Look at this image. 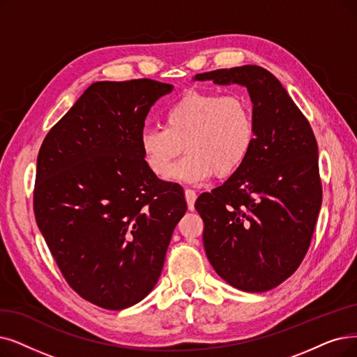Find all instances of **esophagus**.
Masks as SVG:
<instances>
[{"label": "esophagus", "mask_w": 357, "mask_h": 357, "mask_svg": "<svg viewBox=\"0 0 357 357\" xmlns=\"http://www.w3.org/2000/svg\"><path fill=\"white\" fill-rule=\"evenodd\" d=\"M184 196H186V202H188V208L190 211L195 209V201H196V193L190 189H186L184 190Z\"/></svg>", "instance_id": "obj_1"}]
</instances>
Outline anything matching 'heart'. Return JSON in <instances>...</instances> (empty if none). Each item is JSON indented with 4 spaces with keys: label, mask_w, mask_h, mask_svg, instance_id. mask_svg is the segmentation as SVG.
I'll use <instances>...</instances> for the list:
<instances>
[{
    "label": "heart",
    "mask_w": 357,
    "mask_h": 357,
    "mask_svg": "<svg viewBox=\"0 0 357 357\" xmlns=\"http://www.w3.org/2000/svg\"><path fill=\"white\" fill-rule=\"evenodd\" d=\"M165 127H145L139 145L156 176L184 149L186 156L167 171V178L201 184L213 174L227 177L249 158L256 139L253 109L243 95L192 91L165 111Z\"/></svg>",
    "instance_id": "heart-1"
}]
</instances>
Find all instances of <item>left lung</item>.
<instances>
[{
	"mask_svg": "<svg viewBox=\"0 0 357 357\" xmlns=\"http://www.w3.org/2000/svg\"><path fill=\"white\" fill-rule=\"evenodd\" d=\"M240 84L253 105L256 139L246 162L195 204L204 246L230 286L262 293L302 264L322 202L318 145L309 121L280 80L259 66L213 70L193 77Z\"/></svg>",
	"mask_w": 357,
	"mask_h": 357,
	"instance_id": "8db88e82",
	"label": "left lung"
}]
</instances>
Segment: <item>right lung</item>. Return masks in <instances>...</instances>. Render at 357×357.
Segmentation results:
<instances>
[{"label": "right lung", "mask_w": 357, "mask_h": 357, "mask_svg": "<svg viewBox=\"0 0 357 357\" xmlns=\"http://www.w3.org/2000/svg\"><path fill=\"white\" fill-rule=\"evenodd\" d=\"M173 84L96 82L48 132L36 164L33 209L66 281L99 307L139 303L158 282L188 205L148 167L139 136Z\"/></svg>", "instance_id": "add662e5"}]
</instances>
